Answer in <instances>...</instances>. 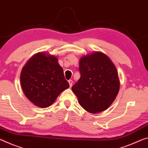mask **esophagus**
<instances>
[{"mask_svg":"<svg viewBox=\"0 0 148 148\" xmlns=\"http://www.w3.org/2000/svg\"><path fill=\"white\" fill-rule=\"evenodd\" d=\"M69 83L70 85V88H71L72 86V84H73V82H72V80H71V79H70V80H69Z\"/></svg>","mask_w":148,"mask_h":148,"instance_id":"esophagus-1","label":"esophagus"}]
</instances>
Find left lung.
I'll list each match as a JSON object with an SVG mask.
<instances>
[{
    "label": "left lung",
    "instance_id": "1",
    "mask_svg": "<svg viewBox=\"0 0 148 148\" xmlns=\"http://www.w3.org/2000/svg\"><path fill=\"white\" fill-rule=\"evenodd\" d=\"M79 71L80 78L72 87L79 103L91 113L106 110L120 86L115 66L105 54L95 52L81 58Z\"/></svg>",
    "mask_w": 148,
    "mask_h": 148
}]
</instances>
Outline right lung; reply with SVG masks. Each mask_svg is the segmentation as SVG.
Listing matches in <instances>:
<instances>
[{"label": "right lung", "instance_id": "obj_1", "mask_svg": "<svg viewBox=\"0 0 148 148\" xmlns=\"http://www.w3.org/2000/svg\"><path fill=\"white\" fill-rule=\"evenodd\" d=\"M20 82L27 99L42 108L52 105L58 95L69 88L57 58L42 52L33 56L23 66Z\"/></svg>", "mask_w": 148, "mask_h": 148}]
</instances>
